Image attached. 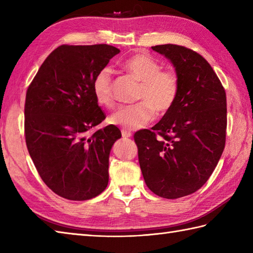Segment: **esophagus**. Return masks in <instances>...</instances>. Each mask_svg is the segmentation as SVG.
Returning a JSON list of instances; mask_svg holds the SVG:
<instances>
[{"mask_svg":"<svg viewBox=\"0 0 253 253\" xmlns=\"http://www.w3.org/2000/svg\"><path fill=\"white\" fill-rule=\"evenodd\" d=\"M122 136H123V138L127 139V138L131 137V133H130V131H128V130H126V129H123V130H122Z\"/></svg>","mask_w":253,"mask_h":253,"instance_id":"1","label":"esophagus"}]
</instances>
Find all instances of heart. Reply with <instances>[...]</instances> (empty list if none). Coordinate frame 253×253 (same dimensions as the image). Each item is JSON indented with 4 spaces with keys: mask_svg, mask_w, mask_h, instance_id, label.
I'll return each mask as SVG.
<instances>
[{
    "mask_svg": "<svg viewBox=\"0 0 253 253\" xmlns=\"http://www.w3.org/2000/svg\"><path fill=\"white\" fill-rule=\"evenodd\" d=\"M123 68L140 82L135 105L122 106L110 117V122L124 129L135 130L151 123L157 112L165 114L174 106L179 91V76L174 69H162L161 64L146 52L133 53L123 63ZM114 80L112 69L102 68L95 75L92 90L96 102L113 107Z\"/></svg>",
    "mask_w": 253,
    "mask_h": 253,
    "instance_id": "1",
    "label": "heart"
}]
</instances>
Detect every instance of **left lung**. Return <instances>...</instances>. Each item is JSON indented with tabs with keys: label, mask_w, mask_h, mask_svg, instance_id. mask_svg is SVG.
Instances as JSON below:
<instances>
[{
	"label": "left lung",
	"mask_w": 253,
	"mask_h": 253,
	"mask_svg": "<svg viewBox=\"0 0 253 253\" xmlns=\"http://www.w3.org/2000/svg\"><path fill=\"white\" fill-rule=\"evenodd\" d=\"M152 50L173 63L179 76L174 106L151 130L133 136L148 188L165 199L181 198L206 184L225 148L226 92L211 65L186 46L162 44Z\"/></svg>",
	"instance_id": "obj_1"
}]
</instances>
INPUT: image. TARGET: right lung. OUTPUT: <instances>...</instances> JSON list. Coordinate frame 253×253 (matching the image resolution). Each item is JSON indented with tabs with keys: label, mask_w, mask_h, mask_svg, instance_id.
<instances>
[{
	"label": "right lung",
	"mask_w": 253,
	"mask_h": 253,
	"mask_svg": "<svg viewBox=\"0 0 253 253\" xmlns=\"http://www.w3.org/2000/svg\"><path fill=\"white\" fill-rule=\"evenodd\" d=\"M118 53L107 44L60 45L27 89V149L44 184L67 200L92 199L109 182L110 151L122 133L109 125L89 137L106 117L92 82Z\"/></svg>",
	"instance_id": "right-lung-1"
}]
</instances>
